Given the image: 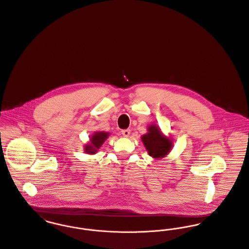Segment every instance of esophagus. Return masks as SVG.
<instances>
[{"label":"esophagus","mask_w":249,"mask_h":249,"mask_svg":"<svg viewBox=\"0 0 249 249\" xmlns=\"http://www.w3.org/2000/svg\"><path fill=\"white\" fill-rule=\"evenodd\" d=\"M121 134L123 135V137L128 138V137L130 136V134H131V131H130L129 129H127V130H122V131H121Z\"/></svg>","instance_id":"obj_1"}]
</instances>
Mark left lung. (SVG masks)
Listing matches in <instances>:
<instances>
[{
    "instance_id": "obj_1",
    "label": "left lung",
    "mask_w": 249,
    "mask_h": 249,
    "mask_svg": "<svg viewBox=\"0 0 249 249\" xmlns=\"http://www.w3.org/2000/svg\"><path fill=\"white\" fill-rule=\"evenodd\" d=\"M141 140L148 154L158 160L166 157L173 147L172 140L165 137L160 129L154 124L148 127V133L141 137Z\"/></svg>"
}]
</instances>
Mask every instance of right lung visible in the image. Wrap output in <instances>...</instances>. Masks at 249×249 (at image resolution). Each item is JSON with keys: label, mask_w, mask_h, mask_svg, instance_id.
I'll return each instance as SVG.
<instances>
[{"label": "right lung", "mask_w": 249, "mask_h": 249, "mask_svg": "<svg viewBox=\"0 0 249 249\" xmlns=\"http://www.w3.org/2000/svg\"><path fill=\"white\" fill-rule=\"evenodd\" d=\"M109 136H110V134L105 133V132L94 133L89 138V142L85 146V149H84L85 152L89 155L95 154Z\"/></svg>", "instance_id": "add662e5"}]
</instances>
